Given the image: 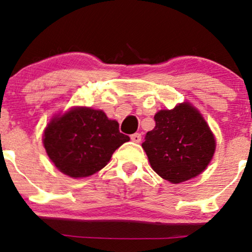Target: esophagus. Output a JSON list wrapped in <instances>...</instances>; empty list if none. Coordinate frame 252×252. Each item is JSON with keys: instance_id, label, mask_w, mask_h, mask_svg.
Masks as SVG:
<instances>
[{"instance_id": "34e87169", "label": "esophagus", "mask_w": 252, "mask_h": 252, "mask_svg": "<svg viewBox=\"0 0 252 252\" xmlns=\"http://www.w3.org/2000/svg\"><path fill=\"white\" fill-rule=\"evenodd\" d=\"M130 140L135 143H140L141 140H142V137H141L140 133H135V134H132V135H130Z\"/></svg>"}]
</instances>
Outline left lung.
Instances as JSON below:
<instances>
[{"label": "left lung", "instance_id": "left-lung-1", "mask_svg": "<svg viewBox=\"0 0 252 252\" xmlns=\"http://www.w3.org/2000/svg\"><path fill=\"white\" fill-rule=\"evenodd\" d=\"M154 118L156 126L142 143L153 170L172 184L201 174L212 159L216 140L198 110L185 102Z\"/></svg>", "mask_w": 252, "mask_h": 252}]
</instances>
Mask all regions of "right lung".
Wrapping results in <instances>:
<instances>
[{
    "label": "right lung",
    "mask_w": 252,
    "mask_h": 252,
    "mask_svg": "<svg viewBox=\"0 0 252 252\" xmlns=\"http://www.w3.org/2000/svg\"><path fill=\"white\" fill-rule=\"evenodd\" d=\"M119 124L102 110L75 106L50 120L43 133L48 157L62 173L78 179L102 170L116 149L128 142Z\"/></svg>",
    "instance_id": "right-lung-1"
}]
</instances>
